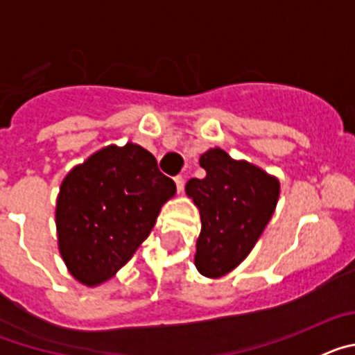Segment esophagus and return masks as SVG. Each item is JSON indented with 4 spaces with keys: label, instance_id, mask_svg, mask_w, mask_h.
Masks as SVG:
<instances>
[{
    "label": "esophagus",
    "instance_id": "obj_1",
    "mask_svg": "<svg viewBox=\"0 0 355 355\" xmlns=\"http://www.w3.org/2000/svg\"><path fill=\"white\" fill-rule=\"evenodd\" d=\"M174 183H175V188H178V193L183 192L184 180H183V178H181V175H175V178H174Z\"/></svg>",
    "mask_w": 355,
    "mask_h": 355
}]
</instances>
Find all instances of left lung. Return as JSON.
<instances>
[{"mask_svg":"<svg viewBox=\"0 0 355 355\" xmlns=\"http://www.w3.org/2000/svg\"><path fill=\"white\" fill-rule=\"evenodd\" d=\"M202 180H190L184 192L200 215L196 268L209 279L234 270L254 249L275 211L281 183L275 175L220 147L200 155Z\"/></svg>","mask_w":355,"mask_h":355,"instance_id":"left-lung-1","label":"left lung"}]
</instances>
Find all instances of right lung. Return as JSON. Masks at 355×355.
Masks as SVG:
<instances>
[{
    "label": "right lung",
    "mask_w": 355,
    "mask_h": 355,
    "mask_svg": "<svg viewBox=\"0 0 355 355\" xmlns=\"http://www.w3.org/2000/svg\"><path fill=\"white\" fill-rule=\"evenodd\" d=\"M174 196V181L139 144H110L74 165L55 208L58 250L69 274L89 288L114 277Z\"/></svg>",
    "instance_id": "1"
}]
</instances>
